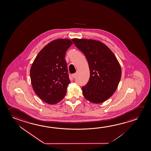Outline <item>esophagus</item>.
<instances>
[{"label": "esophagus", "instance_id": "34e87169", "mask_svg": "<svg viewBox=\"0 0 151 151\" xmlns=\"http://www.w3.org/2000/svg\"><path fill=\"white\" fill-rule=\"evenodd\" d=\"M76 73H74V74H72V77H73V78H75L76 77Z\"/></svg>", "mask_w": 151, "mask_h": 151}]
</instances>
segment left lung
<instances>
[{"label":"left lung","mask_w":151,"mask_h":151,"mask_svg":"<svg viewBox=\"0 0 151 151\" xmlns=\"http://www.w3.org/2000/svg\"><path fill=\"white\" fill-rule=\"evenodd\" d=\"M72 41L87 60L90 78L82 87L84 97L91 102L100 104L116 91L121 77V69L115 55L100 41L73 39Z\"/></svg>","instance_id":"left-lung-1"}]
</instances>
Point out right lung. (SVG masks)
Wrapping results in <instances>:
<instances>
[{"label":"right lung","instance_id":"1","mask_svg":"<svg viewBox=\"0 0 151 151\" xmlns=\"http://www.w3.org/2000/svg\"><path fill=\"white\" fill-rule=\"evenodd\" d=\"M73 42L69 39L54 40L37 54L31 67L33 90L44 102L55 104L62 100L70 83L66 52Z\"/></svg>","mask_w":151,"mask_h":151}]
</instances>
